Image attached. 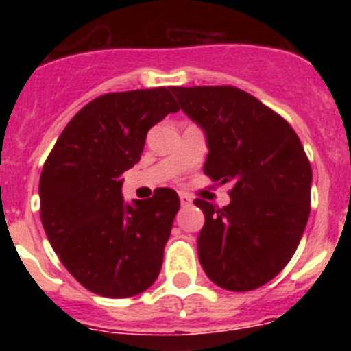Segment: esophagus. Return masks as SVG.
Masks as SVG:
<instances>
[{
    "label": "esophagus",
    "instance_id": "obj_1",
    "mask_svg": "<svg viewBox=\"0 0 351 351\" xmlns=\"http://www.w3.org/2000/svg\"><path fill=\"white\" fill-rule=\"evenodd\" d=\"M179 200H181V206H190V204L193 202L188 193H179Z\"/></svg>",
    "mask_w": 351,
    "mask_h": 351
}]
</instances>
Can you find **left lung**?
Segmentation results:
<instances>
[{
    "label": "left lung",
    "instance_id": "1",
    "mask_svg": "<svg viewBox=\"0 0 351 351\" xmlns=\"http://www.w3.org/2000/svg\"><path fill=\"white\" fill-rule=\"evenodd\" d=\"M181 110L206 133L204 173L232 182L230 204L195 200L206 223L198 260L214 285L255 290L280 274L309 218L313 172L287 121L232 86L172 88Z\"/></svg>",
    "mask_w": 351,
    "mask_h": 351
}]
</instances>
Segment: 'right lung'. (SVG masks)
<instances>
[{
	"mask_svg": "<svg viewBox=\"0 0 351 351\" xmlns=\"http://www.w3.org/2000/svg\"><path fill=\"white\" fill-rule=\"evenodd\" d=\"M178 110L170 88L98 96L71 117L43 165V230L93 293L138 295L160 274L179 197L158 188L153 198L126 204L121 176L141 160L149 128Z\"/></svg>",
	"mask_w": 351,
	"mask_h": 351,
	"instance_id": "1",
	"label": "right lung"
}]
</instances>
